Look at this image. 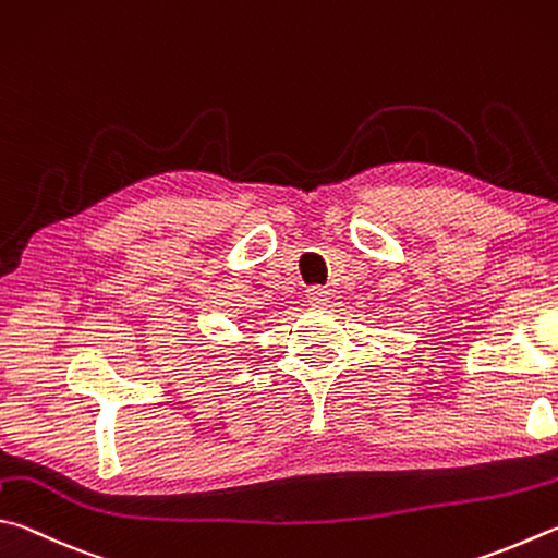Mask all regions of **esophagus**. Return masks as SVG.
<instances>
[{
  "instance_id": "obj_1",
  "label": "esophagus",
  "mask_w": 558,
  "mask_h": 558,
  "mask_svg": "<svg viewBox=\"0 0 558 558\" xmlns=\"http://www.w3.org/2000/svg\"><path fill=\"white\" fill-rule=\"evenodd\" d=\"M328 289H324V287H311V289H306V301L311 306H324L326 301H328Z\"/></svg>"
}]
</instances>
